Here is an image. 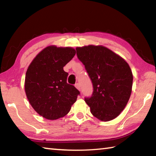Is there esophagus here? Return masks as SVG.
Instances as JSON below:
<instances>
[{
  "label": "esophagus",
  "instance_id": "esophagus-1",
  "mask_svg": "<svg viewBox=\"0 0 156 156\" xmlns=\"http://www.w3.org/2000/svg\"><path fill=\"white\" fill-rule=\"evenodd\" d=\"M75 87L78 89L79 91H80V89H81L80 87H80V83H76V84H75Z\"/></svg>",
  "mask_w": 156,
  "mask_h": 156
}]
</instances>
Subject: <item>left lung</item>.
I'll use <instances>...</instances> for the list:
<instances>
[{
	"instance_id": "1",
	"label": "left lung",
	"mask_w": 156,
	"mask_h": 156,
	"mask_svg": "<svg viewBox=\"0 0 156 156\" xmlns=\"http://www.w3.org/2000/svg\"><path fill=\"white\" fill-rule=\"evenodd\" d=\"M76 54L93 84L91 96L84 98L91 113L102 121L114 119L125 109L131 94L133 74L128 63L103 46L77 47Z\"/></svg>"
}]
</instances>
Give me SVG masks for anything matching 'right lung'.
Listing matches in <instances>:
<instances>
[{
	"label": "right lung",
	"mask_w": 156,
	"mask_h": 156,
	"mask_svg": "<svg viewBox=\"0 0 156 156\" xmlns=\"http://www.w3.org/2000/svg\"><path fill=\"white\" fill-rule=\"evenodd\" d=\"M76 51L72 47L49 46L37 55L25 76L26 96L34 109L48 120L64 117L80 94L67 83L68 73L63 67Z\"/></svg>",
	"instance_id": "1"
}]
</instances>
